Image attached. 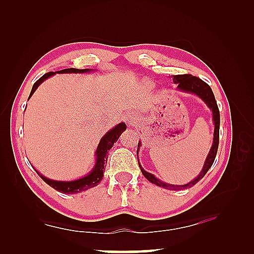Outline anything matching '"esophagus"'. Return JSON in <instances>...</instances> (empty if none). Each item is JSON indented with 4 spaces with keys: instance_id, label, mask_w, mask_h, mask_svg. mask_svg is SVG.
Wrapping results in <instances>:
<instances>
[{
    "instance_id": "esophagus-1",
    "label": "esophagus",
    "mask_w": 254,
    "mask_h": 254,
    "mask_svg": "<svg viewBox=\"0 0 254 254\" xmlns=\"http://www.w3.org/2000/svg\"><path fill=\"white\" fill-rule=\"evenodd\" d=\"M126 122L128 124V127H132L137 122V118L136 116H134L133 113H128L126 117Z\"/></svg>"
}]
</instances>
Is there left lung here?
I'll return each instance as SVG.
<instances>
[{"instance_id":"obj_1","label":"left lung","mask_w":254,"mask_h":254,"mask_svg":"<svg viewBox=\"0 0 254 254\" xmlns=\"http://www.w3.org/2000/svg\"><path fill=\"white\" fill-rule=\"evenodd\" d=\"M174 82L178 84V88H179V89H181L183 91H188V93L196 94L198 97H201V98L205 102H206V105L210 108V109H212V111H213V120H214V123H215L213 146L209 150L208 156L206 158V161H205L201 174H199L193 181H191L190 183H188V185H185V186L167 185V183L161 182L160 180L157 179V178H155L152 174H149V172L145 171L142 168V166L139 165V163H138V166H139V168H141V171H142V174L144 175V177L146 178L148 181L154 183V185L161 187L164 189H168V190H183V189L191 188V187L195 185V183H197L205 175H206V172L208 171V169L210 168V167H212L214 160H215V157H216L218 144H219V122H220V119H219V109H218L217 102H216V100H215V96L213 94L212 88L209 87L208 84L205 83L204 80H202L201 78H198L196 76H192L191 74L174 75ZM138 147H141V143H138L137 148ZM137 160H138V158H137Z\"/></svg>"}]
</instances>
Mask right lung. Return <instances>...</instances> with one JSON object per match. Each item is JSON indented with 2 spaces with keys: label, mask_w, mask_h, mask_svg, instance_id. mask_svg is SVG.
<instances>
[{
  "label": "right lung",
  "mask_w": 254,
  "mask_h": 254,
  "mask_svg": "<svg viewBox=\"0 0 254 254\" xmlns=\"http://www.w3.org/2000/svg\"><path fill=\"white\" fill-rule=\"evenodd\" d=\"M89 68H84V69H78V68H65L62 69V71H58V73H85V72H89ZM53 74H56L55 72H48L45 75L37 80V82L32 86V89L30 91V95L28 97V99L31 97V95L35 93V90L37 89L38 86H39L45 79L48 77L52 76ZM127 127L124 123L118 124L117 127H115L108 132L106 135L101 138V141L98 145V148L96 150V155H97V160H96V165L93 171L90 172L89 175L86 177L82 178V179L75 180V181H55V180H50L47 179L46 177L40 175L39 172L37 171V174L39 175V177L44 180L47 185H49L51 188L55 189V190L65 193V194H74V193H78L87 190L89 188H93L95 186L98 185V183L101 181L102 177H104V170L105 167L107 165V159H108V153H109L110 148L113 146L119 136L121 135V133L123 130H126Z\"/></svg>",
  "instance_id": "1"
}]
</instances>
